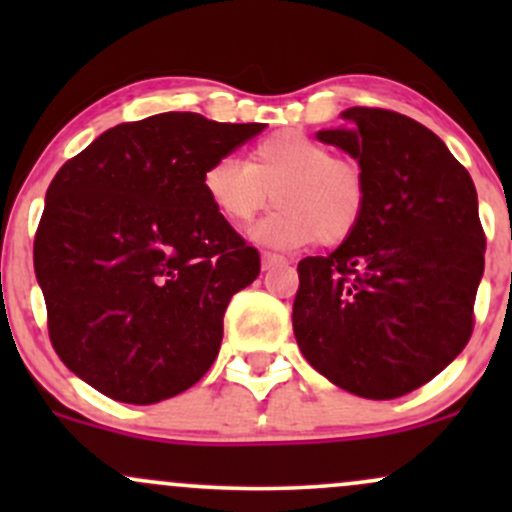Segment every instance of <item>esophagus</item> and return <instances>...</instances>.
<instances>
[{"label":"esophagus","instance_id":"34e87169","mask_svg":"<svg viewBox=\"0 0 512 512\" xmlns=\"http://www.w3.org/2000/svg\"><path fill=\"white\" fill-rule=\"evenodd\" d=\"M281 262H284V260H281L279 255H272V252H264V255H262V269H264V272H269V269L279 267Z\"/></svg>","mask_w":512,"mask_h":512}]
</instances>
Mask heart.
I'll return each instance as SVG.
<instances>
[{"label":"heart","instance_id":"b5f03b06","mask_svg":"<svg viewBox=\"0 0 512 512\" xmlns=\"http://www.w3.org/2000/svg\"><path fill=\"white\" fill-rule=\"evenodd\" d=\"M204 195L233 228H245L269 204H279L255 231L274 250H301L320 240L339 245L361 228L368 180L354 158L334 156L303 132H274L248 151L245 163L226 156L202 175Z\"/></svg>","mask_w":512,"mask_h":512}]
</instances>
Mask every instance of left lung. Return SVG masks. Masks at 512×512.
Wrapping results in <instances>:
<instances>
[{
  "label": "left lung",
  "mask_w": 512,
  "mask_h": 512,
  "mask_svg": "<svg viewBox=\"0 0 512 512\" xmlns=\"http://www.w3.org/2000/svg\"><path fill=\"white\" fill-rule=\"evenodd\" d=\"M342 120L317 139L361 163L368 209L332 255L298 262L293 334L337 387L395 399L467 346L486 236L467 168L431 129L383 108Z\"/></svg>",
  "instance_id": "left-lung-1"
}]
</instances>
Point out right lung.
Listing matches in <instances>:
<instances>
[{
    "label": "right lung",
    "mask_w": 512,
    "mask_h": 512,
    "mask_svg": "<svg viewBox=\"0 0 512 512\" xmlns=\"http://www.w3.org/2000/svg\"><path fill=\"white\" fill-rule=\"evenodd\" d=\"M262 129L151 115L103 132L52 178L33 243L50 342L105 397L156 404L214 363L260 252L216 214L202 175Z\"/></svg>",
    "instance_id": "1"
}]
</instances>
